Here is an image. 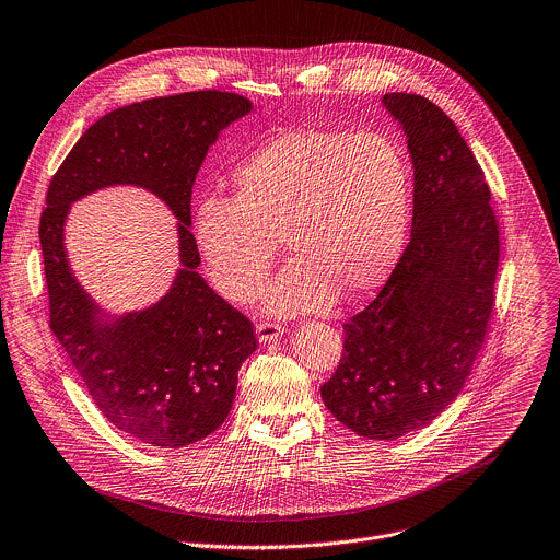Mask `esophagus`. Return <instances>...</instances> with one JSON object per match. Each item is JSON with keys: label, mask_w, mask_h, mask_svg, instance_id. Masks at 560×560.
Listing matches in <instances>:
<instances>
[{"label": "esophagus", "mask_w": 560, "mask_h": 560, "mask_svg": "<svg viewBox=\"0 0 560 560\" xmlns=\"http://www.w3.org/2000/svg\"><path fill=\"white\" fill-rule=\"evenodd\" d=\"M255 329H257V338H259L261 342L277 340V338L283 336V331H285L279 323H270V320H259Z\"/></svg>", "instance_id": "34e87169"}]
</instances>
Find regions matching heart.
<instances>
[{"label": "heart", "mask_w": 560, "mask_h": 560, "mask_svg": "<svg viewBox=\"0 0 560 560\" xmlns=\"http://www.w3.org/2000/svg\"><path fill=\"white\" fill-rule=\"evenodd\" d=\"M231 186V200L207 198L194 218L209 279L229 301L261 292L279 242L292 261L264 299L281 316L371 294L402 250L411 164L392 136L288 131L244 158Z\"/></svg>", "instance_id": "1"}]
</instances>
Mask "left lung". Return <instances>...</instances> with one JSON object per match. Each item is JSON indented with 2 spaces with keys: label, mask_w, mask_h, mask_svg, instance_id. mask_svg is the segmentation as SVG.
Returning a JSON list of instances; mask_svg holds the SVG:
<instances>
[{
  "label": "left lung",
  "mask_w": 560,
  "mask_h": 560,
  "mask_svg": "<svg viewBox=\"0 0 560 560\" xmlns=\"http://www.w3.org/2000/svg\"><path fill=\"white\" fill-rule=\"evenodd\" d=\"M383 103L413 160L411 242L378 296L342 325L320 398L353 433L398 440L459 396L488 331L501 244L483 171L455 122L420 94Z\"/></svg>",
  "instance_id": "left-lung-1"
}]
</instances>
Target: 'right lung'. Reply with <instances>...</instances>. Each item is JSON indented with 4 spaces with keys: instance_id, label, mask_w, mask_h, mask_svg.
I'll use <instances>...</instances> for the list:
<instances>
[{
    "instance_id": "1",
    "label": "right lung",
    "mask_w": 560,
    "mask_h": 560,
    "mask_svg": "<svg viewBox=\"0 0 560 560\" xmlns=\"http://www.w3.org/2000/svg\"><path fill=\"white\" fill-rule=\"evenodd\" d=\"M250 109L246 96L220 90L114 109L79 138L48 186L39 242L50 329L98 411L151 446L211 435L233 407L242 362L257 349L253 320L196 272L200 253L189 229L209 147ZM112 183L144 185L170 205L180 220L183 268L155 306L107 324L67 266L62 224L72 201Z\"/></svg>"
}]
</instances>
